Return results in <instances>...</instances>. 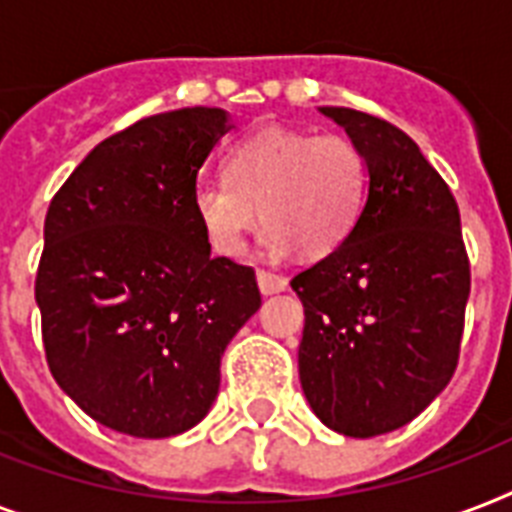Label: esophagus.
<instances>
[{
    "instance_id": "34e87169",
    "label": "esophagus",
    "mask_w": 512,
    "mask_h": 512,
    "mask_svg": "<svg viewBox=\"0 0 512 512\" xmlns=\"http://www.w3.org/2000/svg\"><path fill=\"white\" fill-rule=\"evenodd\" d=\"M257 287H260L263 295H276V292H284V289H287V279L279 276V273L257 271Z\"/></svg>"
}]
</instances>
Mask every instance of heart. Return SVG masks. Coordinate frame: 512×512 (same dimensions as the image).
Returning <instances> with one entry per match:
<instances>
[{
  "mask_svg": "<svg viewBox=\"0 0 512 512\" xmlns=\"http://www.w3.org/2000/svg\"><path fill=\"white\" fill-rule=\"evenodd\" d=\"M225 180L193 188L191 209L212 252L241 257L247 236L263 217L268 255L324 257L345 244L361 220L369 167L361 148L342 135L271 130L228 148Z\"/></svg>",
  "mask_w": 512,
  "mask_h": 512,
  "instance_id": "1",
  "label": "heart"
}]
</instances>
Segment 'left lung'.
<instances>
[{
	"mask_svg": "<svg viewBox=\"0 0 512 512\" xmlns=\"http://www.w3.org/2000/svg\"><path fill=\"white\" fill-rule=\"evenodd\" d=\"M361 148L369 191L345 244L297 273L300 385L327 428L372 438L412 422L460 358L470 263L449 185L406 132L324 106Z\"/></svg>",
	"mask_w": 512,
	"mask_h": 512,
	"instance_id": "1",
	"label": "left lung"
}]
</instances>
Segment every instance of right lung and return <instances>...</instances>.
Wrapping results in <instances>:
<instances>
[{
	"instance_id": "right-lung-1",
	"label": "right lung",
	"mask_w": 512,
	"mask_h": 512,
	"mask_svg": "<svg viewBox=\"0 0 512 512\" xmlns=\"http://www.w3.org/2000/svg\"><path fill=\"white\" fill-rule=\"evenodd\" d=\"M223 108L140 119L92 148L52 196L36 271L47 364L92 420L170 438L207 417L220 356L260 308L255 271L212 257L196 175Z\"/></svg>"
}]
</instances>
